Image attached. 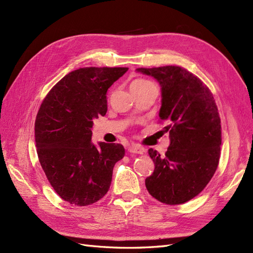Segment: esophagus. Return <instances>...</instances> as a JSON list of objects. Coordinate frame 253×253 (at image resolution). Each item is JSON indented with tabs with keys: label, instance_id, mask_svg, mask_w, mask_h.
Here are the masks:
<instances>
[{
	"label": "esophagus",
	"instance_id": "obj_1",
	"mask_svg": "<svg viewBox=\"0 0 253 253\" xmlns=\"http://www.w3.org/2000/svg\"><path fill=\"white\" fill-rule=\"evenodd\" d=\"M127 150H128L129 153H133V154H142V153L144 152V149L142 147H140V145H138V144L129 145V147L127 148Z\"/></svg>",
	"mask_w": 253,
	"mask_h": 253
}]
</instances>
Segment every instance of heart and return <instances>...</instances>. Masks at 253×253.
I'll return each mask as SVG.
<instances>
[{"label": "heart", "mask_w": 253, "mask_h": 253, "mask_svg": "<svg viewBox=\"0 0 253 253\" xmlns=\"http://www.w3.org/2000/svg\"><path fill=\"white\" fill-rule=\"evenodd\" d=\"M151 82L148 80H143V79H139V80H135L132 83V86H140V85H145V84H150Z\"/></svg>", "instance_id": "heart-1"}]
</instances>
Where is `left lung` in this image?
<instances>
[{
    "label": "left lung",
    "mask_w": 253,
    "mask_h": 253,
    "mask_svg": "<svg viewBox=\"0 0 253 253\" xmlns=\"http://www.w3.org/2000/svg\"><path fill=\"white\" fill-rule=\"evenodd\" d=\"M136 71L159 83V118L168 124L165 128L170 135L165 156L149 150L155 169L145 178V187L164 204H183L202 192L218 166L221 127L215 100L205 83L182 67H141Z\"/></svg>",
    "instance_id": "8db88e82"
}]
</instances>
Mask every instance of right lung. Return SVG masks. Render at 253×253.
<instances>
[{"mask_svg": "<svg viewBox=\"0 0 253 253\" xmlns=\"http://www.w3.org/2000/svg\"><path fill=\"white\" fill-rule=\"evenodd\" d=\"M127 67H83L71 72L43 100L35 122L38 157L56 193L87 206L108 193L114 166L125 156L119 143L91 142L93 119L108 111L106 91Z\"/></svg>", "mask_w": 253, "mask_h": 253, "instance_id": "right-lung-1", "label": "right lung"}]
</instances>
